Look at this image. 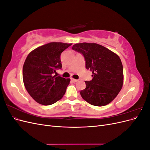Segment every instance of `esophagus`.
I'll use <instances>...</instances> for the list:
<instances>
[{
  "label": "esophagus",
  "instance_id": "1",
  "mask_svg": "<svg viewBox=\"0 0 150 150\" xmlns=\"http://www.w3.org/2000/svg\"><path fill=\"white\" fill-rule=\"evenodd\" d=\"M71 80L72 81H73V82H77V81H78V79H74V78H71Z\"/></svg>",
  "mask_w": 150,
  "mask_h": 150
}]
</instances>
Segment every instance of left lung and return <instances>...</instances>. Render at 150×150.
Here are the masks:
<instances>
[{
	"label": "left lung",
	"mask_w": 150,
	"mask_h": 150,
	"mask_svg": "<svg viewBox=\"0 0 150 150\" xmlns=\"http://www.w3.org/2000/svg\"><path fill=\"white\" fill-rule=\"evenodd\" d=\"M72 49L82 53L86 67L92 71L93 79L85 81L86 88L80 94L93 106H103L118 94L123 84V68L120 57L96 43H78Z\"/></svg>",
	"instance_id": "obj_1"
}]
</instances>
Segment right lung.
<instances>
[{
    "label": "right lung",
    "instance_id": "1",
    "mask_svg": "<svg viewBox=\"0 0 150 150\" xmlns=\"http://www.w3.org/2000/svg\"><path fill=\"white\" fill-rule=\"evenodd\" d=\"M72 44L52 42L32 51L22 69V78L27 91L42 105H51L64 96L71 79L54 75L61 69V54Z\"/></svg>",
    "mask_w": 150,
    "mask_h": 150
}]
</instances>
